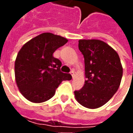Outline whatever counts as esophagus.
I'll list each match as a JSON object with an SVG mask.
<instances>
[{
	"instance_id": "1",
	"label": "esophagus",
	"mask_w": 133,
	"mask_h": 133,
	"mask_svg": "<svg viewBox=\"0 0 133 133\" xmlns=\"http://www.w3.org/2000/svg\"><path fill=\"white\" fill-rule=\"evenodd\" d=\"M70 75H72V78H75V72H74V70H71L70 71Z\"/></svg>"
}]
</instances>
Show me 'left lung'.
<instances>
[{
    "instance_id": "left-lung-1",
    "label": "left lung",
    "mask_w": 133,
    "mask_h": 133,
    "mask_svg": "<svg viewBox=\"0 0 133 133\" xmlns=\"http://www.w3.org/2000/svg\"><path fill=\"white\" fill-rule=\"evenodd\" d=\"M78 48L84 56L87 80L74 92L76 100L89 109L98 108L110 100L120 87L123 66L117 52L100 40L81 39Z\"/></svg>"
}]
</instances>
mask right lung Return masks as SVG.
<instances>
[{
	"instance_id": "obj_1",
	"label": "right lung",
	"mask_w": 133,
	"mask_h": 133,
	"mask_svg": "<svg viewBox=\"0 0 133 133\" xmlns=\"http://www.w3.org/2000/svg\"><path fill=\"white\" fill-rule=\"evenodd\" d=\"M68 39L51 33H43L25 43L15 61V78L23 97L32 103L47 101L55 95L63 81L72 76L61 71L62 63L52 56Z\"/></svg>"
}]
</instances>
